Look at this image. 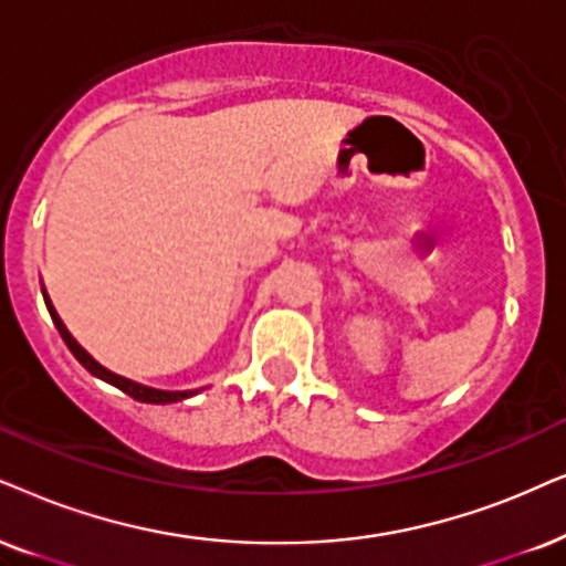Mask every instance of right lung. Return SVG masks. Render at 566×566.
Returning a JSON list of instances; mask_svg holds the SVG:
<instances>
[{"label": "right lung", "instance_id": "1", "mask_svg": "<svg viewBox=\"0 0 566 566\" xmlns=\"http://www.w3.org/2000/svg\"><path fill=\"white\" fill-rule=\"evenodd\" d=\"M44 295H46V292H44ZM44 300H46V307H49V313H52L56 328H60L62 339L67 342L70 353H73V355L77 357V360L83 363V368H88L91 374L96 376V378H102V381L117 386V389H123L125 395H130L133 399H138V402H148V405H169V402H180V399H188V397H192V395H198V391H167V389H154V386L138 384V381H133V378H125V376L114 374V370H109V368H104L102 363L93 360V357H91L88 353H85V349H83L81 345H77L75 336L67 332V326H64L62 318L56 316L52 300H49V297H44Z\"/></svg>", "mask_w": 566, "mask_h": 566}]
</instances>
